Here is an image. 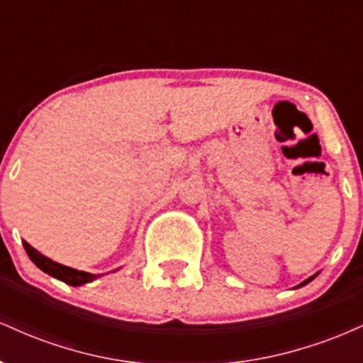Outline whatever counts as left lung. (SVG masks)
I'll use <instances>...</instances> for the list:
<instances>
[{
  "instance_id": "1",
  "label": "left lung",
  "mask_w": 363,
  "mask_h": 363,
  "mask_svg": "<svg viewBox=\"0 0 363 363\" xmlns=\"http://www.w3.org/2000/svg\"><path fill=\"white\" fill-rule=\"evenodd\" d=\"M311 280H314V277H312V278H309V280H306V281H303V283H302V285H306V283H309Z\"/></svg>"
}]
</instances>
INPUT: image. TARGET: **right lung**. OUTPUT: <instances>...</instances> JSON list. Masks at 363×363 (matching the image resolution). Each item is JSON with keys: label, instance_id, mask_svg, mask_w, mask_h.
Returning a JSON list of instances; mask_svg holds the SVG:
<instances>
[{"label": "right lung", "instance_id": "right-lung-1", "mask_svg": "<svg viewBox=\"0 0 363 363\" xmlns=\"http://www.w3.org/2000/svg\"><path fill=\"white\" fill-rule=\"evenodd\" d=\"M23 247H25V252L28 254V257H30L32 262H34L37 268L43 269L44 273L51 274V277H54V278H57V280L68 283V285L80 286V285H83V283H90V281H94L95 278H99V274L78 272V269L68 268V266L60 264V262L49 259V257H45L44 254L35 251V249L32 247L30 244L25 242V240H23Z\"/></svg>", "mask_w": 363, "mask_h": 363}]
</instances>
